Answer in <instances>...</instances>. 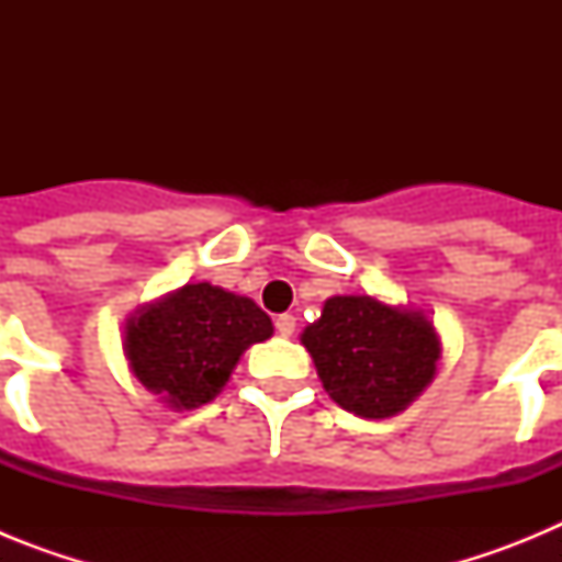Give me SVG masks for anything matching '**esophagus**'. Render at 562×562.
Instances as JSON below:
<instances>
[{
	"label": "esophagus",
	"mask_w": 562,
	"mask_h": 562,
	"mask_svg": "<svg viewBox=\"0 0 562 562\" xmlns=\"http://www.w3.org/2000/svg\"><path fill=\"white\" fill-rule=\"evenodd\" d=\"M276 331L281 337H292L295 335V315H290V312H284V315L276 317Z\"/></svg>",
	"instance_id": "obj_1"
}]
</instances>
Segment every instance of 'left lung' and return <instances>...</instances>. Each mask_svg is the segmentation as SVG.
Listing matches in <instances>:
<instances>
[{"label":"left lung","mask_w":562,"mask_h":562,"mask_svg":"<svg viewBox=\"0 0 562 562\" xmlns=\"http://www.w3.org/2000/svg\"><path fill=\"white\" fill-rule=\"evenodd\" d=\"M317 376L340 408L385 419L434 380L439 340L416 312H400L371 295H335L301 335Z\"/></svg>","instance_id":"left-lung-1"}]
</instances>
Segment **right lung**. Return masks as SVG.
I'll use <instances>...</instances> for the list:
<instances>
[{
	"instance_id": "right-lung-1",
	"label": "right lung",
	"mask_w": 562,
	"mask_h": 562,
	"mask_svg": "<svg viewBox=\"0 0 562 562\" xmlns=\"http://www.w3.org/2000/svg\"><path fill=\"white\" fill-rule=\"evenodd\" d=\"M270 335V317L250 297L188 284L128 321L126 355L148 391L196 408L220 394L241 351Z\"/></svg>"
}]
</instances>
